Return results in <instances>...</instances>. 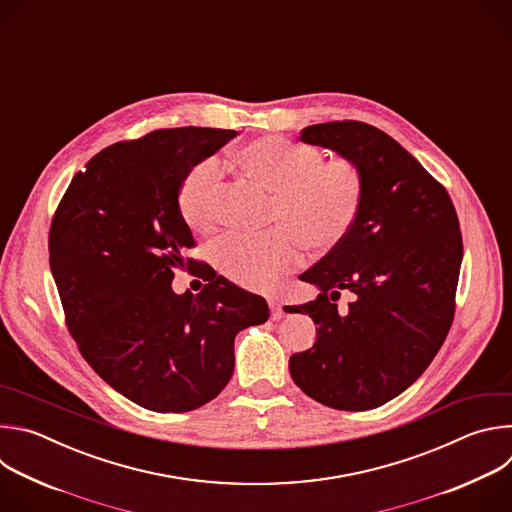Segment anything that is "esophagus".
<instances>
[{
    "label": "esophagus",
    "mask_w": 512,
    "mask_h": 512,
    "mask_svg": "<svg viewBox=\"0 0 512 512\" xmlns=\"http://www.w3.org/2000/svg\"><path fill=\"white\" fill-rule=\"evenodd\" d=\"M269 310H271V318H273V320H279V318L283 316L281 304H279L275 298H269Z\"/></svg>",
    "instance_id": "34e87169"
}]
</instances>
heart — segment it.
<instances>
[{"label":"heart","mask_w":512,"mask_h":512,"mask_svg":"<svg viewBox=\"0 0 512 512\" xmlns=\"http://www.w3.org/2000/svg\"><path fill=\"white\" fill-rule=\"evenodd\" d=\"M245 176L273 194L269 225L281 231L249 239L227 235L210 249L212 265L235 283L267 287L300 259L298 243L314 253L334 251L354 225L362 196V178L348 160H324L308 143L283 137H257L235 152ZM221 170L204 160L188 170L178 188L184 223L206 233L216 223Z\"/></svg>","instance_id":"heart-1"}]
</instances>
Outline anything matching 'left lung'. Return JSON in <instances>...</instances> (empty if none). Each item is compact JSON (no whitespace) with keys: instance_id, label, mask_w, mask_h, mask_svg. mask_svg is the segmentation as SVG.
Returning <instances> with one entry per match:
<instances>
[{"instance_id":"1","label":"left lung","mask_w":512,"mask_h":512,"mask_svg":"<svg viewBox=\"0 0 512 512\" xmlns=\"http://www.w3.org/2000/svg\"><path fill=\"white\" fill-rule=\"evenodd\" d=\"M300 141L336 152L362 178L354 225L302 281L320 289L310 314L316 344L291 354L289 373L332 409L379 407L429 367L454 318L462 265L458 214L448 192L391 135L360 121L302 129ZM355 294L340 315L331 302Z\"/></svg>"}]
</instances>
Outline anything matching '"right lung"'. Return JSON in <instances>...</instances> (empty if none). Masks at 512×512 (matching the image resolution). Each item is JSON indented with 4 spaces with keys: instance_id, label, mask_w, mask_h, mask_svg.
<instances>
[{
    "instance_id": "1",
    "label": "right lung",
    "mask_w": 512,
    "mask_h": 512,
    "mask_svg": "<svg viewBox=\"0 0 512 512\" xmlns=\"http://www.w3.org/2000/svg\"><path fill=\"white\" fill-rule=\"evenodd\" d=\"M237 131L158 129L99 152L72 178L50 227V269L66 324L93 371L129 401L192 411L235 371V336L269 318L267 302L223 275L200 294L172 289L194 245L178 210L190 168Z\"/></svg>"
}]
</instances>
